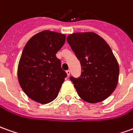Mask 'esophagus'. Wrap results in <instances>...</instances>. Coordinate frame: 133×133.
<instances>
[{"label": "esophagus", "instance_id": "34e87169", "mask_svg": "<svg viewBox=\"0 0 133 133\" xmlns=\"http://www.w3.org/2000/svg\"><path fill=\"white\" fill-rule=\"evenodd\" d=\"M66 74H67V76H70V70H66Z\"/></svg>", "mask_w": 133, "mask_h": 133}]
</instances>
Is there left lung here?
Here are the masks:
<instances>
[{"label":"left lung","mask_w":133,"mask_h":133,"mask_svg":"<svg viewBox=\"0 0 133 133\" xmlns=\"http://www.w3.org/2000/svg\"><path fill=\"white\" fill-rule=\"evenodd\" d=\"M67 41L80 61L82 74L70 77L79 97L89 103L108 98L116 89L119 67L107 42L93 32H74Z\"/></svg>","instance_id":"8db88e82"}]
</instances>
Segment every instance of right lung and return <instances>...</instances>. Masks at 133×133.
Wrapping results in <instances>:
<instances>
[{"instance_id":"add662e5","label":"right lung","mask_w":133,"mask_h":133,"mask_svg":"<svg viewBox=\"0 0 133 133\" xmlns=\"http://www.w3.org/2000/svg\"><path fill=\"white\" fill-rule=\"evenodd\" d=\"M65 37L63 33L43 30L31 37L23 49L17 68L18 81L24 92L41 104L57 97L67 76L56 57Z\"/></svg>"}]
</instances>
